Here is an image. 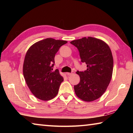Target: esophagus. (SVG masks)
Wrapping results in <instances>:
<instances>
[{
    "instance_id": "1",
    "label": "esophagus",
    "mask_w": 133,
    "mask_h": 133,
    "mask_svg": "<svg viewBox=\"0 0 133 133\" xmlns=\"http://www.w3.org/2000/svg\"><path fill=\"white\" fill-rule=\"evenodd\" d=\"M74 73H75V72L72 71L71 73H67L66 74H67V75H68V76H71V75H73Z\"/></svg>"
}]
</instances>
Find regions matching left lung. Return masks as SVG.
Wrapping results in <instances>:
<instances>
[{
	"label": "left lung",
	"mask_w": 133,
	"mask_h": 133,
	"mask_svg": "<svg viewBox=\"0 0 133 133\" xmlns=\"http://www.w3.org/2000/svg\"><path fill=\"white\" fill-rule=\"evenodd\" d=\"M70 43L78 49L82 62L87 70L77 71L80 81L74 86L78 98L93 102L100 98L106 90L113 70V57L109 45L102 40L88 37L73 40Z\"/></svg>",
	"instance_id": "1"
}]
</instances>
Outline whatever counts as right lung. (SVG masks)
<instances>
[{"mask_svg":"<svg viewBox=\"0 0 133 133\" xmlns=\"http://www.w3.org/2000/svg\"><path fill=\"white\" fill-rule=\"evenodd\" d=\"M66 40L47 38L29 48L24 57L23 73L24 80L32 94L43 101L57 96L63 81L57 69L53 70L56 53Z\"/></svg>","mask_w":133,"mask_h":133,"instance_id":"obj_1","label":"right lung"}]
</instances>
